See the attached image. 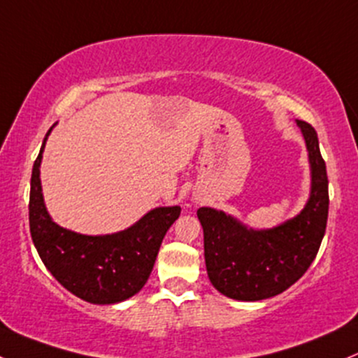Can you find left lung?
<instances>
[{
	"mask_svg": "<svg viewBox=\"0 0 358 358\" xmlns=\"http://www.w3.org/2000/svg\"><path fill=\"white\" fill-rule=\"evenodd\" d=\"M311 163V197L297 217L266 231H253L222 210L200 207L203 255L209 278L224 296L262 301L284 292L306 273L328 221V175L311 124L297 120Z\"/></svg>",
	"mask_w": 358,
	"mask_h": 358,
	"instance_id": "left-lung-1",
	"label": "left lung"
}]
</instances>
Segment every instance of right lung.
<instances>
[{"instance_id":"right-lung-1","label":"right lung","mask_w":358,"mask_h":358,"mask_svg":"<svg viewBox=\"0 0 358 358\" xmlns=\"http://www.w3.org/2000/svg\"><path fill=\"white\" fill-rule=\"evenodd\" d=\"M45 139L34 163L29 202L30 234L38 257L59 284L80 299L93 304L129 299L146 284L161 241L182 209L158 207L129 229L107 236H86L57 226L45 210L38 176Z\"/></svg>"}]
</instances>
